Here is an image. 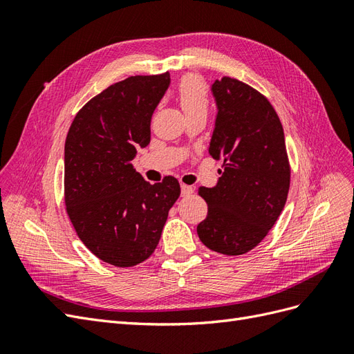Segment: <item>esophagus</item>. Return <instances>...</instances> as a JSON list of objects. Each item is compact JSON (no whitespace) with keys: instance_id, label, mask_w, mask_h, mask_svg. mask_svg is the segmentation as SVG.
<instances>
[{"instance_id":"1","label":"esophagus","mask_w":354,"mask_h":354,"mask_svg":"<svg viewBox=\"0 0 354 354\" xmlns=\"http://www.w3.org/2000/svg\"><path fill=\"white\" fill-rule=\"evenodd\" d=\"M194 186H189V185H181V195L183 196H187V195H190V194H194Z\"/></svg>"}]
</instances>
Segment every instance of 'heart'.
Here are the masks:
<instances>
[{"label": "heart", "instance_id": "heart-1", "mask_svg": "<svg viewBox=\"0 0 354 354\" xmlns=\"http://www.w3.org/2000/svg\"><path fill=\"white\" fill-rule=\"evenodd\" d=\"M177 95L180 106L187 116L199 112L207 113L209 106L208 87L205 81L199 78L198 75L189 73L181 78L177 87Z\"/></svg>", "mask_w": 354, "mask_h": 354}]
</instances>
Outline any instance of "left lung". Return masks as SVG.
Returning <instances> with one entry per match:
<instances>
[{
	"label": "left lung",
	"mask_w": 354,
	"mask_h": 354,
	"mask_svg": "<svg viewBox=\"0 0 354 354\" xmlns=\"http://www.w3.org/2000/svg\"><path fill=\"white\" fill-rule=\"evenodd\" d=\"M217 121L209 143L223 159L216 187H199L207 218L201 242L224 255L254 250L279 218L291 185L285 134L269 99L251 85L223 77L212 84Z\"/></svg>",
	"instance_id": "8db88e82"
}]
</instances>
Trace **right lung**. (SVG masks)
<instances>
[{
    "label": "right lung",
    "instance_id": "1",
    "mask_svg": "<svg viewBox=\"0 0 354 354\" xmlns=\"http://www.w3.org/2000/svg\"><path fill=\"white\" fill-rule=\"evenodd\" d=\"M169 73L136 75L94 95L75 115L65 143V205L72 226L104 263L133 267L159 243L178 180L151 185L137 173V147L151 142V120Z\"/></svg>",
    "mask_w": 354,
    "mask_h": 354
}]
</instances>
